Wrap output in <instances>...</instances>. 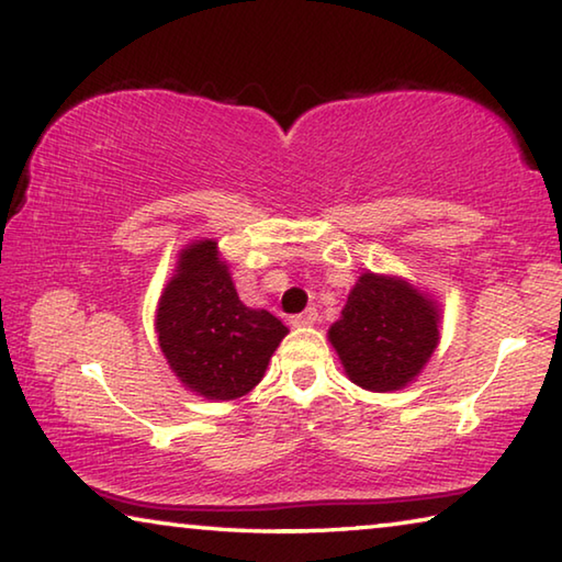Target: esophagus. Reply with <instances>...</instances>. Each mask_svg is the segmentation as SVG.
Listing matches in <instances>:
<instances>
[{
  "instance_id": "1",
  "label": "esophagus",
  "mask_w": 562,
  "mask_h": 562,
  "mask_svg": "<svg viewBox=\"0 0 562 562\" xmlns=\"http://www.w3.org/2000/svg\"><path fill=\"white\" fill-rule=\"evenodd\" d=\"M317 319H319V312L315 307H310V310H304L302 315H294L290 322H292V327H312V325H317Z\"/></svg>"
}]
</instances>
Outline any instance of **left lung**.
Masks as SVG:
<instances>
[{
    "label": "left lung",
    "mask_w": 562,
    "mask_h": 562,
    "mask_svg": "<svg viewBox=\"0 0 562 562\" xmlns=\"http://www.w3.org/2000/svg\"><path fill=\"white\" fill-rule=\"evenodd\" d=\"M329 341L357 386L396 392L422 374L439 345V304L402 278L364 272Z\"/></svg>",
    "instance_id": "8db88e82"
}]
</instances>
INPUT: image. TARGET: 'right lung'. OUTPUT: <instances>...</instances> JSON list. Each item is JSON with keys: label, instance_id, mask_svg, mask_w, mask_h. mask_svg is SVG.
Listing matches in <instances>:
<instances>
[{"label": "right lung", "instance_id": "right-lung-1", "mask_svg": "<svg viewBox=\"0 0 562 562\" xmlns=\"http://www.w3.org/2000/svg\"><path fill=\"white\" fill-rule=\"evenodd\" d=\"M158 345L180 384L198 396L231 402L260 384L288 327L268 310L237 297L215 240H195L160 294Z\"/></svg>", "mask_w": 562, "mask_h": 562}]
</instances>
